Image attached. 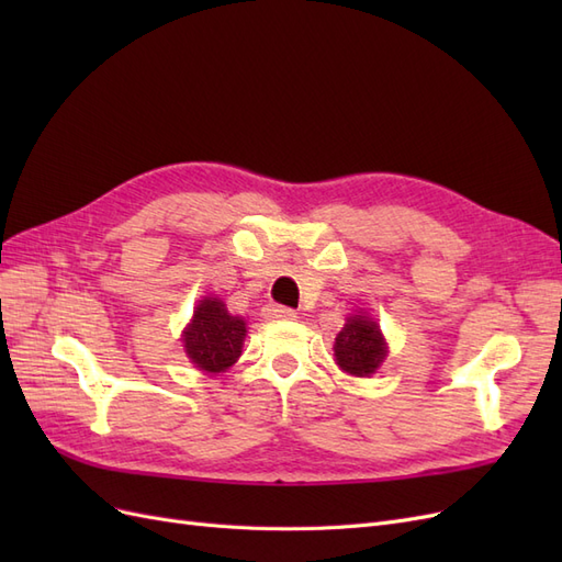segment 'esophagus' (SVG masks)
Instances as JSON below:
<instances>
[{"mask_svg": "<svg viewBox=\"0 0 562 562\" xmlns=\"http://www.w3.org/2000/svg\"><path fill=\"white\" fill-rule=\"evenodd\" d=\"M265 318L269 321H285V318H295V310L283 307V304H269L265 310Z\"/></svg>", "mask_w": 562, "mask_h": 562, "instance_id": "esophagus-1", "label": "esophagus"}]
</instances>
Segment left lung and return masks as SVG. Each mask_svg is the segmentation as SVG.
Masks as SVG:
<instances>
[{
  "label": "left lung",
  "mask_w": 562,
  "mask_h": 562,
  "mask_svg": "<svg viewBox=\"0 0 562 562\" xmlns=\"http://www.w3.org/2000/svg\"><path fill=\"white\" fill-rule=\"evenodd\" d=\"M386 356L384 337L372 318L353 314L335 337V361L349 375L368 378L380 368Z\"/></svg>",
  "instance_id": "8db88e82"
}]
</instances>
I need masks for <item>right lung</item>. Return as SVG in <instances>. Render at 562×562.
Here are the masks:
<instances>
[{"label":"right lung","mask_w":562,"mask_h":562,"mask_svg":"<svg viewBox=\"0 0 562 562\" xmlns=\"http://www.w3.org/2000/svg\"><path fill=\"white\" fill-rule=\"evenodd\" d=\"M246 323L232 316L217 297L199 302L194 318L184 330V351L199 370L223 372L241 356Z\"/></svg>","instance_id":"right-lung-1"}]
</instances>
